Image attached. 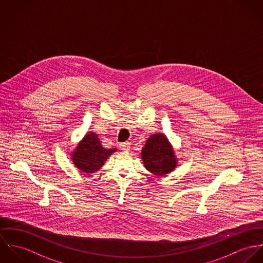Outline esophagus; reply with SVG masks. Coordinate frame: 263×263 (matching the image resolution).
Wrapping results in <instances>:
<instances>
[{"mask_svg":"<svg viewBox=\"0 0 263 263\" xmlns=\"http://www.w3.org/2000/svg\"><path fill=\"white\" fill-rule=\"evenodd\" d=\"M120 147L122 148V150H125V151H127V150H129V149H130V147H131V143H129V142L121 143V144H120Z\"/></svg>","mask_w":263,"mask_h":263,"instance_id":"esophagus-1","label":"esophagus"}]
</instances>
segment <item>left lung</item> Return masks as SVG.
Listing matches in <instances>:
<instances>
[{
    "label": "left lung",
    "instance_id": "1",
    "mask_svg": "<svg viewBox=\"0 0 263 263\" xmlns=\"http://www.w3.org/2000/svg\"><path fill=\"white\" fill-rule=\"evenodd\" d=\"M141 156L144 166L153 175H165L176 166L174 150L162 134H153L148 138Z\"/></svg>",
    "mask_w": 263,
    "mask_h": 263
}]
</instances>
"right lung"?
<instances>
[{
  "label": "right lung",
  "mask_w": 263,
  "mask_h": 263,
  "mask_svg": "<svg viewBox=\"0 0 263 263\" xmlns=\"http://www.w3.org/2000/svg\"><path fill=\"white\" fill-rule=\"evenodd\" d=\"M116 148H104L97 134L88 133L78 145L73 153V163L84 173H95L104 165L107 158Z\"/></svg>",
  "instance_id": "right-lung-1"
}]
</instances>
